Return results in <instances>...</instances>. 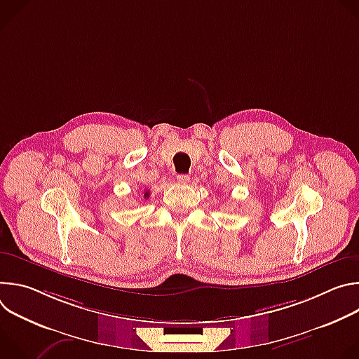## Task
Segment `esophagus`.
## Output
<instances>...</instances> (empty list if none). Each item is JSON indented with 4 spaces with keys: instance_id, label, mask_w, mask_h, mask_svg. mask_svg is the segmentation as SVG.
<instances>
[{
    "instance_id": "obj_1",
    "label": "esophagus",
    "mask_w": 359,
    "mask_h": 359,
    "mask_svg": "<svg viewBox=\"0 0 359 359\" xmlns=\"http://www.w3.org/2000/svg\"><path fill=\"white\" fill-rule=\"evenodd\" d=\"M176 179H177V183H180V184H187L190 180V177L187 175H177Z\"/></svg>"
}]
</instances>
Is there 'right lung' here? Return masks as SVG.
Returning <instances> with one entry per match:
<instances>
[{
	"mask_svg": "<svg viewBox=\"0 0 359 359\" xmlns=\"http://www.w3.org/2000/svg\"><path fill=\"white\" fill-rule=\"evenodd\" d=\"M143 197H144V198H147V197H149V190H146V191H144V194H143Z\"/></svg>",
	"mask_w": 359,
	"mask_h": 359,
	"instance_id": "1",
	"label": "right lung"
}]
</instances>
